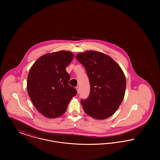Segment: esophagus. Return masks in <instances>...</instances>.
<instances>
[{"label":"esophagus","mask_w":160,"mask_h":160,"mask_svg":"<svg viewBox=\"0 0 160 160\" xmlns=\"http://www.w3.org/2000/svg\"><path fill=\"white\" fill-rule=\"evenodd\" d=\"M76 89L77 91V93H80V88H79V86H77Z\"/></svg>","instance_id":"1"}]
</instances>
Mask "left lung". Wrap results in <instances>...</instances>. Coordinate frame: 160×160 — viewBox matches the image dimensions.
<instances>
[{
    "label": "left lung",
    "instance_id": "obj_1",
    "mask_svg": "<svg viewBox=\"0 0 160 160\" xmlns=\"http://www.w3.org/2000/svg\"><path fill=\"white\" fill-rule=\"evenodd\" d=\"M76 59L86 69L91 85L89 97L81 100L84 112L99 120L110 117L125 96L126 78L122 69L110 56L97 51L77 54Z\"/></svg>",
    "mask_w": 160,
    "mask_h": 160
}]
</instances>
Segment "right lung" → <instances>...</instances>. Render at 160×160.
Returning <instances> with one entry per match:
<instances>
[{"label":"right lung","mask_w":160,"mask_h":160,"mask_svg":"<svg viewBox=\"0 0 160 160\" xmlns=\"http://www.w3.org/2000/svg\"><path fill=\"white\" fill-rule=\"evenodd\" d=\"M74 58L69 51L42 55L32 66L28 76L27 90L34 106L48 118L63 114L76 89L69 85L70 76L65 69Z\"/></svg>","instance_id":"1"}]
</instances>
